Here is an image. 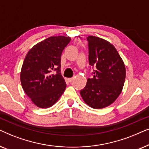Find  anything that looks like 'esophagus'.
I'll use <instances>...</instances> for the list:
<instances>
[{
  "instance_id": "34e87169",
  "label": "esophagus",
  "mask_w": 149,
  "mask_h": 149,
  "mask_svg": "<svg viewBox=\"0 0 149 149\" xmlns=\"http://www.w3.org/2000/svg\"><path fill=\"white\" fill-rule=\"evenodd\" d=\"M73 80H74V78H69V79H68V81H69V82H72Z\"/></svg>"
}]
</instances>
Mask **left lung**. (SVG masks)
Masks as SVG:
<instances>
[{
    "label": "left lung",
    "instance_id": "8db88e82",
    "mask_svg": "<svg viewBox=\"0 0 149 149\" xmlns=\"http://www.w3.org/2000/svg\"><path fill=\"white\" fill-rule=\"evenodd\" d=\"M89 42V62L93 68V78L81 90L83 101L95 109H103L115 102L121 93L125 79V66L111 42L94 36Z\"/></svg>",
    "mask_w": 149,
    "mask_h": 149
}]
</instances>
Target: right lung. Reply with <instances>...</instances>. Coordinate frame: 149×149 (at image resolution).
Listing matches in <instances>:
<instances>
[{
    "label": "right lung",
    "instance_id": "obj_1",
    "mask_svg": "<svg viewBox=\"0 0 149 149\" xmlns=\"http://www.w3.org/2000/svg\"><path fill=\"white\" fill-rule=\"evenodd\" d=\"M71 40L64 36H51L29 50L20 72L24 92L36 107L47 109L57 102L66 87L60 72L61 55ZM56 71V74H52Z\"/></svg>",
    "mask_w": 149,
    "mask_h": 149
}]
</instances>
